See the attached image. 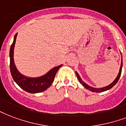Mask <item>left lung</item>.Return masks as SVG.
<instances>
[{"instance_id":"left-lung-1","label":"left lung","mask_w":126,"mask_h":126,"mask_svg":"<svg viewBox=\"0 0 126 126\" xmlns=\"http://www.w3.org/2000/svg\"><path fill=\"white\" fill-rule=\"evenodd\" d=\"M122 63H121V66H120V71H119V73H118V76L117 77L115 78V79L111 83L110 85H109L108 86L106 87H102V88H94V87H92L89 86L88 85H87L83 81L81 80V79L80 78L79 75V74L77 73V72L76 73V75H77V79H79V82L82 84V85L85 88H86L87 89H89V91H91V92H97V93H99V92H105V91H107L108 89H111V87L114 86L117 83H118V80L120 79V75H121V73H122Z\"/></svg>"}]
</instances>
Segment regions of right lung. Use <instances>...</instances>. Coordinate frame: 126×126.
<instances>
[{"label":"right lung","mask_w":126,"mask_h":126,"mask_svg":"<svg viewBox=\"0 0 126 126\" xmlns=\"http://www.w3.org/2000/svg\"><path fill=\"white\" fill-rule=\"evenodd\" d=\"M16 36H17V33L15 35L13 43L11 45V49H10V69H11V75L13 78L14 81L16 82V83L21 89L25 90V92H29L31 94H36V93L43 92L51 86V85L53 81L56 73L59 70V69L62 66V65L53 68L49 72L47 73L45 75H43L41 77L31 78L22 75L18 72L14 63V47L15 45Z\"/></svg>","instance_id":"1"}]
</instances>
